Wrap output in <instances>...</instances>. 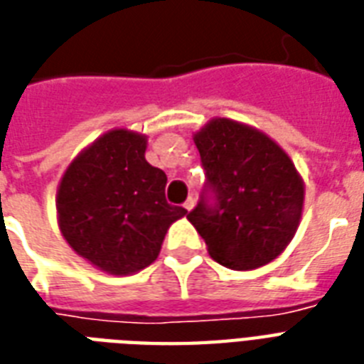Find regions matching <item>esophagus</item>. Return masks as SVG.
<instances>
[{
	"label": "esophagus",
	"mask_w": 364,
	"mask_h": 364,
	"mask_svg": "<svg viewBox=\"0 0 364 364\" xmlns=\"http://www.w3.org/2000/svg\"><path fill=\"white\" fill-rule=\"evenodd\" d=\"M193 207H196V199H193V197H188V199H186V203H184V208H186V210H191Z\"/></svg>",
	"instance_id": "34e87169"
}]
</instances>
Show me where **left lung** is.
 Here are the masks:
<instances>
[{"label": "left lung", "mask_w": 364, "mask_h": 364, "mask_svg": "<svg viewBox=\"0 0 364 364\" xmlns=\"http://www.w3.org/2000/svg\"><path fill=\"white\" fill-rule=\"evenodd\" d=\"M214 193L188 220L208 255L237 272L273 262L294 237L304 210V180L289 154L266 132L214 117L193 134Z\"/></svg>", "instance_id": "left-lung-1"}]
</instances>
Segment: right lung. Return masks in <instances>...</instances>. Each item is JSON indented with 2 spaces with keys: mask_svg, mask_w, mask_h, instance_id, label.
Segmentation results:
<instances>
[{
  "mask_svg": "<svg viewBox=\"0 0 364 364\" xmlns=\"http://www.w3.org/2000/svg\"><path fill=\"white\" fill-rule=\"evenodd\" d=\"M148 136L112 129L80 151L56 190V220L72 249L109 275L156 262L186 208L165 199L167 174L146 161Z\"/></svg>",
  "mask_w": 364,
  "mask_h": 364,
  "instance_id": "obj_1",
  "label": "right lung"
}]
</instances>
